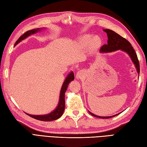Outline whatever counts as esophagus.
<instances>
[{"mask_svg": "<svg viewBox=\"0 0 147 147\" xmlns=\"http://www.w3.org/2000/svg\"><path fill=\"white\" fill-rule=\"evenodd\" d=\"M84 73L83 71H80L76 73V78L77 79H82L84 77Z\"/></svg>", "mask_w": 147, "mask_h": 147, "instance_id": "obj_1", "label": "esophagus"}]
</instances>
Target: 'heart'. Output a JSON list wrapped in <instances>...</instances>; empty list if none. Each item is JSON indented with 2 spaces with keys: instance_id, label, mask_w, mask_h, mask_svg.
<instances>
[{
  "instance_id": "1",
  "label": "heart",
  "mask_w": 147,
  "mask_h": 147,
  "mask_svg": "<svg viewBox=\"0 0 147 147\" xmlns=\"http://www.w3.org/2000/svg\"><path fill=\"white\" fill-rule=\"evenodd\" d=\"M79 43L83 47L89 46L92 49H96L101 45L102 40L97 35H94L91 37L89 35H85L81 37Z\"/></svg>"
}]
</instances>
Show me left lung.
Here are the masks:
<instances>
[{"label": "left lung", "instance_id": "1", "mask_svg": "<svg viewBox=\"0 0 147 147\" xmlns=\"http://www.w3.org/2000/svg\"><path fill=\"white\" fill-rule=\"evenodd\" d=\"M104 32L107 33V44H105L103 45L100 49V52H111L114 51H118V50H121L124 52H126L127 54L129 55L131 57V59L133 61V64H135V67L136 68V71L138 73H140V63L137 57L136 53L135 52V50L131 46V44L127 41L126 39H125L123 37H122L119 34L116 33L115 32L109 29H105L103 30ZM89 113L92 115L96 117L101 118V119H109L111 117H113L114 116H116L117 115H119L120 113L117 114H115L112 116H99V115H95L94 114L92 113L90 111Z\"/></svg>", "mask_w": 147, "mask_h": 147}]
</instances>
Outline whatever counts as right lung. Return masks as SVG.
Returning a JSON list of instances; mask_svg holds the SVG:
<instances>
[{"label":"right lung","mask_w":147,"mask_h":147,"mask_svg":"<svg viewBox=\"0 0 147 147\" xmlns=\"http://www.w3.org/2000/svg\"><path fill=\"white\" fill-rule=\"evenodd\" d=\"M43 28H37V29H33L28 31L26 33H24L23 35L20 37L16 42L15 43V45H16L18 43H20L21 40L25 39L28 36H30L32 34L36 33L38 32H40ZM74 75L73 72H71V73L68 74L66 78L65 79L64 82L63 83V85L62 86V88L60 92V96H59V101L58 103L57 107H56L54 111H53L51 113L46 115H32L26 113L27 115H28L31 117H33L35 119L42 121H51L57 119L59 117L62 116V114H63L64 109H65V92H66L67 89V86L69 83H70L71 81L74 80Z\"/></svg>","instance_id":"1"}]
</instances>
